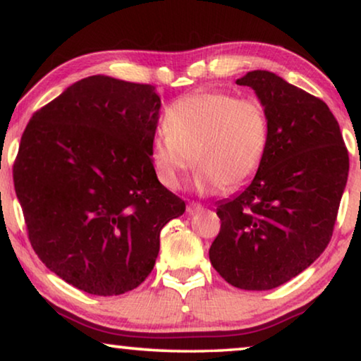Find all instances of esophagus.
Listing matches in <instances>:
<instances>
[{
  "label": "esophagus",
  "mask_w": 361,
  "mask_h": 361,
  "mask_svg": "<svg viewBox=\"0 0 361 361\" xmlns=\"http://www.w3.org/2000/svg\"><path fill=\"white\" fill-rule=\"evenodd\" d=\"M202 209V206L200 202H188L186 206V212L188 214H196V212H200Z\"/></svg>",
  "instance_id": "esophagus-1"
}]
</instances>
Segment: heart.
<instances>
[{"label":"heart","mask_w":361,"mask_h":361,"mask_svg":"<svg viewBox=\"0 0 361 361\" xmlns=\"http://www.w3.org/2000/svg\"><path fill=\"white\" fill-rule=\"evenodd\" d=\"M164 128L152 137L150 160L157 178L171 190L180 186L192 159L200 166L197 190H238L260 170L270 140V121L260 99L216 90L176 99L165 111Z\"/></svg>","instance_id":"obj_1"}]
</instances>
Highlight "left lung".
I'll use <instances>...</instances> for the list:
<instances>
[{
  "label": "left lung",
  "mask_w": 361,
  "mask_h": 361,
  "mask_svg": "<svg viewBox=\"0 0 361 361\" xmlns=\"http://www.w3.org/2000/svg\"><path fill=\"white\" fill-rule=\"evenodd\" d=\"M237 85L250 86L265 104L270 140L250 185L217 206L221 231L209 260L232 286L267 291L326 250L347 185L348 152L322 99L267 70L248 72Z\"/></svg>",
  "instance_id": "1"
}]
</instances>
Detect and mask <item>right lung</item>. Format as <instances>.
<instances>
[{
  "instance_id": "add662e5",
  "label": "right lung",
  "mask_w": 361,
  "mask_h": 361,
  "mask_svg": "<svg viewBox=\"0 0 361 361\" xmlns=\"http://www.w3.org/2000/svg\"><path fill=\"white\" fill-rule=\"evenodd\" d=\"M155 86L93 75L35 111L13 166L30 245L81 291L118 296L154 270L185 201L157 178Z\"/></svg>"
}]
</instances>
